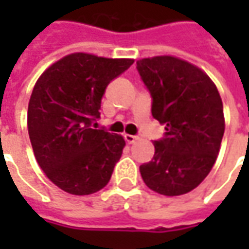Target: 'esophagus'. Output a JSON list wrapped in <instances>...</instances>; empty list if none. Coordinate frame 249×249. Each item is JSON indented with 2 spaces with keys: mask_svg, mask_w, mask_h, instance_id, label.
<instances>
[{
  "mask_svg": "<svg viewBox=\"0 0 249 249\" xmlns=\"http://www.w3.org/2000/svg\"><path fill=\"white\" fill-rule=\"evenodd\" d=\"M124 140L129 142V144H134L136 141H139V136H131V134H124Z\"/></svg>",
  "mask_w": 249,
  "mask_h": 249,
  "instance_id": "obj_1",
  "label": "esophagus"
}]
</instances>
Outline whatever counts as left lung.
<instances>
[{"label": "left lung", "mask_w": 249, "mask_h": 249, "mask_svg": "<svg viewBox=\"0 0 249 249\" xmlns=\"http://www.w3.org/2000/svg\"><path fill=\"white\" fill-rule=\"evenodd\" d=\"M151 94V113L166 133L154 141L155 154L140 166L144 183L162 196L194 190L211 172L225 133L223 104L201 69L173 56L137 61Z\"/></svg>", "instance_id": "1"}]
</instances>
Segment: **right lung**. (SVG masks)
Segmentation results:
<instances>
[{
    "mask_svg": "<svg viewBox=\"0 0 249 249\" xmlns=\"http://www.w3.org/2000/svg\"><path fill=\"white\" fill-rule=\"evenodd\" d=\"M131 63L133 59L72 53L36 83L27 109L29 137L40 167L63 191L89 196L110 180L126 142L94 124L108 84Z\"/></svg>",
    "mask_w": 249,
    "mask_h": 249,
    "instance_id": "obj_1",
    "label": "right lung"
}]
</instances>
